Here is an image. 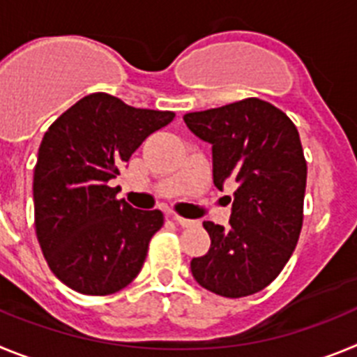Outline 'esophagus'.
I'll list each match as a JSON object with an SVG mask.
<instances>
[{
	"label": "esophagus",
	"mask_w": 357,
	"mask_h": 357,
	"mask_svg": "<svg viewBox=\"0 0 357 357\" xmlns=\"http://www.w3.org/2000/svg\"><path fill=\"white\" fill-rule=\"evenodd\" d=\"M173 220V222L175 223H178V225L181 227H191L193 225V220H188V218H182V216H178V214H172V216H169Z\"/></svg>",
	"instance_id": "esophagus-1"
}]
</instances>
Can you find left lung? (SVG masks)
<instances>
[{
	"mask_svg": "<svg viewBox=\"0 0 357 357\" xmlns=\"http://www.w3.org/2000/svg\"><path fill=\"white\" fill-rule=\"evenodd\" d=\"M184 121L213 144L214 185L238 184L230 227L204 222L211 248L191 261V273L216 295H254L282 272L301 236L307 164L298 130L259 98L189 112Z\"/></svg>",
	"mask_w": 357,
	"mask_h": 357,
	"instance_id": "obj_1",
	"label": "left lung"
}]
</instances>
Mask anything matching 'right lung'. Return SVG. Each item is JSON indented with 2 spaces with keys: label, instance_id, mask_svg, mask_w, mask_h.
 Returning <instances> with one entry per match:
<instances>
[{
  "label": "right lung",
  "instance_id": "1",
  "mask_svg": "<svg viewBox=\"0 0 357 357\" xmlns=\"http://www.w3.org/2000/svg\"><path fill=\"white\" fill-rule=\"evenodd\" d=\"M173 118L169 110L135 109L93 93L46 130L33 172L36 232L50 270L68 288L110 295L141 272L164 216L118 200L109 181Z\"/></svg>",
  "mask_w": 357,
  "mask_h": 357
}]
</instances>
